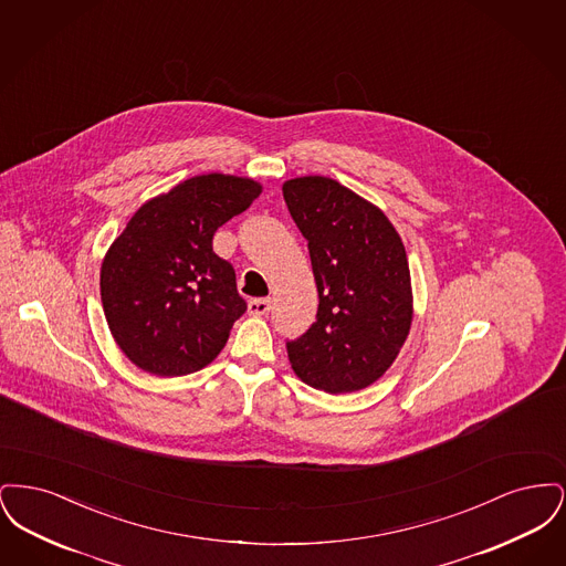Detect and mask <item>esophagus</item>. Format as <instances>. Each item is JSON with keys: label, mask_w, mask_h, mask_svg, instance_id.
<instances>
[{"label": "esophagus", "mask_w": 566, "mask_h": 566, "mask_svg": "<svg viewBox=\"0 0 566 566\" xmlns=\"http://www.w3.org/2000/svg\"><path fill=\"white\" fill-rule=\"evenodd\" d=\"M270 310V298H252V301H248V314H252V316H265Z\"/></svg>", "instance_id": "esophagus-1"}]
</instances>
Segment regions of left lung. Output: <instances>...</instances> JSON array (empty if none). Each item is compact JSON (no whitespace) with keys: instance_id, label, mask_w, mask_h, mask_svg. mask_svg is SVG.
Returning <instances> with one entry per match:
<instances>
[{"instance_id":"left-lung-1","label":"left lung","mask_w":566,"mask_h":566,"mask_svg":"<svg viewBox=\"0 0 566 566\" xmlns=\"http://www.w3.org/2000/svg\"><path fill=\"white\" fill-rule=\"evenodd\" d=\"M282 192L307 240L321 298L316 323L286 344L291 367L331 395L363 390L395 363L413 318L401 235L337 180L303 176L286 180Z\"/></svg>"}]
</instances>
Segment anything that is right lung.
Instances as JSON below:
<instances>
[{"mask_svg":"<svg viewBox=\"0 0 566 566\" xmlns=\"http://www.w3.org/2000/svg\"><path fill=\"white\" fill-rule=\"evenodd\" d=\"M261 190L252 178L195 176L148 199L112 242L99 275L102 303L114 342L135 367L187 376L224 348L245 301L212 240Z\"/></svg>","mask_w":566,"mask_h":566,"instance_id":"right-lung-1","label":"right lung"}]
</instances>
